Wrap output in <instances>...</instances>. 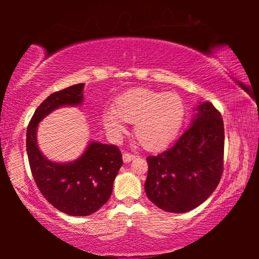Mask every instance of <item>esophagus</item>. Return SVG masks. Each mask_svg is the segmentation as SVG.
<instances>
[{
  "label": "esophagus",
  "instance_id": "esophagus-1",
  "mask_svg": "<svg viewBox=\"0 0 259 259\" xmlns=\"http://www.w3.org/2000/svg\"><path fill=\"white\" fill-rule=\"evenodd\" d=\"M135 157H136V155L130 154V153H128V152H124L123 154H122V159H123L125 163H128V162H130L131 160H134Z\"/></svg>",
  "mask_w": 259,
  "mask_h": 259
}]
</instances>
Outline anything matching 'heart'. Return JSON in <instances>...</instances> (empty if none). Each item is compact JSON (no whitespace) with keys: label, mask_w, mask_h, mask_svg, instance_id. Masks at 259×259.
<instances>
[{"label":"heart","mask_w":259,"mask_h":259,"mask_svg":"<svg viewBox=\"0 0 259 259\" xmlns=\"http://www.w3.org/2000/svg\"><path fill=\"white\" fill-rule=\"evenodd\" d=\"M185 116V107L176 93L136 88L122 94L114 108L104 112L106 129L114 135L125 130V123H135L136 138L147 150H159L176 137Z\"/></svg>","instance_id":"b5f03b06"}]
</instances>
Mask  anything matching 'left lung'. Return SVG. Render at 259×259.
Listing matches in <instances>:
<instances>
[{
  "mask_svg": "<svg viewBox=\"0 0 259 259\" xmlns=\"http://www.w3.org/2000/svg\"><path fill=\"white\" fill-rule=\"evenodd\" d=\"M195 111L192 125L174 146L146 159V195L164 211L182 213L199 207L221 181L225 140L222 114L209 102Z\"/></svg>",
  "mask_w": 259,
  "mask_h": 259,
  "instance_id": "8db88e82",
  "label": "left lung"
}]
</instances>
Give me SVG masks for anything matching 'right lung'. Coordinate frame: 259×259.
<instances>
[{
	"label": "right lung",
	"mask_w": 259,
	"mask_h": 259,
	"mask_svg": "<svg viewBox=\"0 0 259 259\" xmlns=\"http://www.w3.org/2000/svg\"><path fill=\"white\" fill-rule=\"evenodd\" d=\"M84 83L50 95L36 108L26 134L30 171L42 195L59 211L69 216H89L107 202L113 183L123 164L115 145L91 142L74 162L57 163L38 150L36 129L42 119L61 106H77L83 102Z\"/></svg>",
	"instance_id": "right-lung-1"
}]
</instances>
